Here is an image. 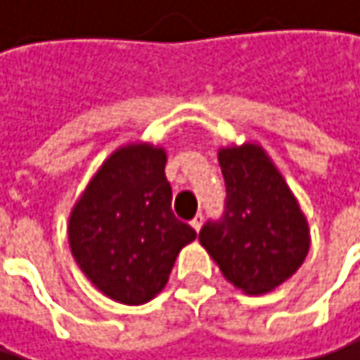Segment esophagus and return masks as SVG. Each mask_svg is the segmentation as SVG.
<instances>
[{"instance_id":"obj_1","label":"esophagus","mask_w":360,"mask_h":360,"mask_svg":"<svg viewBox=\"0 0 360 360\" xmlns=\"http://www.w3.org/2000/svg\"><path fill=\"white\" fill-rule=\"evenodd\" d=\"M191 225H193V227H195L197 231H200V229H202V225H204V214H202V212L197 214V217H195V219L191 221Z\"/></svg>"}]
</instances>
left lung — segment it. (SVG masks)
Returning <instances> with one entry per match:
<instances>
[{
	"instance_id": "8db88e82",
	"label": "left lung",
	"mask_w": 360,
	"mask_h": 360,
	"mask_svg": "<svg viewBox=\"0 0 360 360\" xmlns=\"http://www.w3.org/2000/svg\"><path fill=\"white\" fill-rule=\"evenodd\" d=\"M225 206L200 243L229 283L264 294L290 279L309 251V227L281 174L259 146L219 152Z\"/></svg>"
}]
</instances>
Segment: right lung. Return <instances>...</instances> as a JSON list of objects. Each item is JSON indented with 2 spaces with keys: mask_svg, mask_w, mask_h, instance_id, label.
<instances>
[{
  "mask_svg": "<svg viewBox=\"0 0 360 360\" xmlns=\"http://www.w3.org/2000/svg\"><path fill=\"white\" fill-rule=\"evenodd\" d=\"M165 152L127 146L107 158L72 208L68 240L85 277L124 304L165 288L174 262L197 231L176 219Z\"/></svg>",
  "mask_w": 360,
  "mask_h": 360,
  "instance_id": "right-lung-1",
  "label": "right lung"
}]
</instances>
